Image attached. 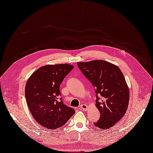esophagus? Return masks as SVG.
Wrapping results in <instances>:
<instances>
[{"label":"esophagus","instance_id":"esophagus-1","mask_svg":"<svg viewBox=\"0 0 153 153\" xmlns=\"http://www.w3.org/2000/svg\"><path fill=\"white\" fill-rule=\"evenodd\" d=\"M79 108H80L81 110H82L83 111H87V110H88V106L85 105V104H82V105L79 106Z\"/></svg>","mask_w":153,"mask_h":153}]
</instances>
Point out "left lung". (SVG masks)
<instances>
[{
    "mask_svg": "<svg viewBox=\"0 0 153 153\" xmlns=\"http://www.w3.org/2000/svg\"><path fill=\"white\" fill-rule=\"evenodd\" d=\"M77 65L95 88L100 118L94 125L104 129L113 126L125 114L129 104V90L123 73L118 66L103 60Z\"/></svg>",
    "mask_w": 153,
    "mask_h": 153,
    "instance_id": "1",
    "label": "left lung"
}]
</instances>
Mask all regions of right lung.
<instances>
[{
    "label": "right lung",
    "instance_id": "1",
    "mask_svg": "<svg viewBox=\"0 0 153 153\" xmlns=\"http://www.w3.org/2000/svg\"><path fill=\"white\" fill-rule=\"evenodd\" d=\"M70 64L47 65L35 71L25 85V94L33 117L42 126L55 129L63 126L75 111L63 104L60 86L74 68Z\"/></svg>",
    "mask_w": 153,
    "mask_h": 153
}]
</instances>
